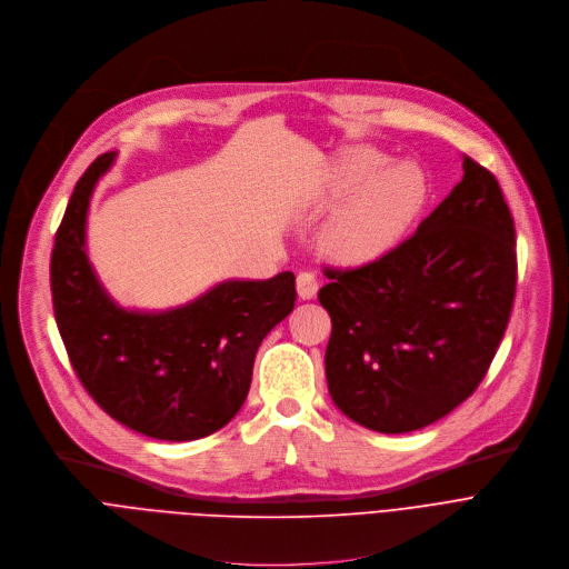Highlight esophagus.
<instances>
[{"label":"esophagus","mask_w":569,"mask_h":569,"mask_svg":"<svg viewBox=\"0 0 569 569\" xmlns=\"http://www.w3.org/2000/svg\"><path fill=\"white\" fill-rule=\"evenodd\" d=\"M296 287H298V296L302 300H311L318 291V280H316L313 271H300L296 278Z\"/></svg>","instance_id":"obj_1"}]
</instances>
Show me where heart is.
Returning <instances> with one entry per match:
<instances>
[{
	"label": "heart",
	"instance_id": "heart-1",
	"mask_svg": "<svg viewBox=\"0 0 569 569\" xmlns=\"http://www.w3.org/2000/svg\"><path fill=\"white\" fill-rule=\"evenodd\" d=\"M383 163L386 159L375 150L357 148L343 152L327 179V199H346L381 170ZM423 177L417 168L395 166L383 170L331 226V253L346 262L377 258L403 233L423 201Z\"/></svg>",
	"mask_w": 569,
	"mask_h": 569
}]
</instances>
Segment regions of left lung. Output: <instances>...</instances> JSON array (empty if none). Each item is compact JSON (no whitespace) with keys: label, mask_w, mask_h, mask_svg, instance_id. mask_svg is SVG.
<instances>
[{"label":"left lung","mask_w":569,"mask_h":569,"mask_svg":"<svg viewBox=\"0 0 569 569\" xmlns=\"http://www.w3.org/2000/svg\"><path fill=\"white\" fill-rule=\"evenodd\" d=\"M462 168V181L395 249L352 269L322 267L329 395L366 428L410 432L458 408L509 325L513 217L493 172L471 157Z\"/></svg>","instance_id":"left-lung-1"}]
</instances>
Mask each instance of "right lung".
<instances>
[{"label":"right lung","instance_id":"right-lung-1","mask_svg":"<svg viewBox=\"0 0 569 569\" xmlns=\"http://www.w3.org/2000/svg\"><path fill=\"white\" fill-rule=\"evenodd\" d=\"M113 152L78 179L51 253L53 313L89 397L123 426L166 441L201 439L242 408L262 338L291 313L296 276L223 282L166 313L113 305L84 256V219Z\"/></svg>","mask_w":569,"mask_h":569}]
</instances>
